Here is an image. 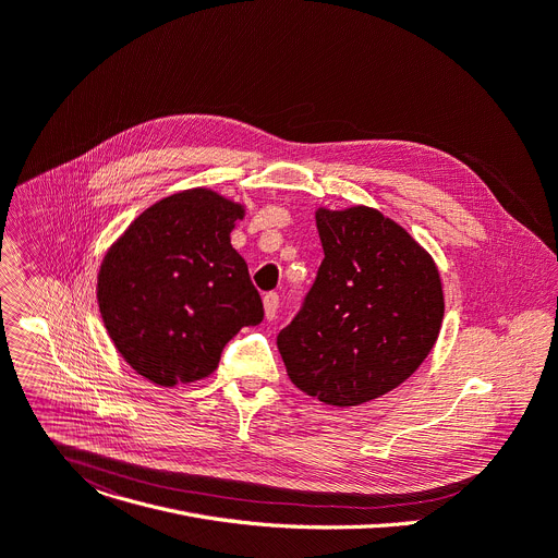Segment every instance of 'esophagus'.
<instances>
[{
    "label": "esophagus",
    "instance_id": "esophagus-1",
    "mask_svg": "<svg viewBox=\"0 0 558 558\" xmlns=\"http://www.w3.org/2000/svg\"><path fill=\"white\" fill-rule=\"evenodd\" d=\"M278 305H280L278 293H267V295L263 298V307H265V318H267V320H274V318H276Z\"/></svg>",
    "mask_w": 558,
    "mask_h": 558
}]
</instances>
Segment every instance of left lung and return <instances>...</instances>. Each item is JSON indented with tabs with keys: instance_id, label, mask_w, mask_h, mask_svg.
<instances>
[{
	"instance_id": "1",
	"label": "left lung",
	"mask_w": 558,
	"mask_h": 558,
	"mask_svg": "<svg viewBox=\"0 0 558 558\" xmlns=\"http://www.w3.org/2000/svg\"><path fill=\"white\" fill-rule=\"evenodd\" d=\"M316 227L325 260L278 349L300 391L356 408L408 380L434 349L445 314L440 274L378 209L320 207Z\"/></svg>"
}]
</instances>
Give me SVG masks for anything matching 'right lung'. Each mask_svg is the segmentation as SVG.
Here are the masks:
<instances>
[{"mask_svg": "<svg viewBox=\"0 0 558 558\" xmlns=\"http://www.w3.org/2000/svg\"><path fill=\"white\" fill-rule=\"evenodd\" d=\"M244 205L186 189L142 211L109 246L97 305L120 356L146 380L175 387L216 372L225 344L265 316L231 246Z\"/></svg>", "mask_w": 558, "mask_h": 558, "instance_id": "right-lung-1", "label": "right lung"}]
</instances>
